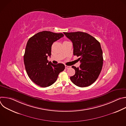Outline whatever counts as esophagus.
<instances>
[{"mask_svg":"<svg viewBox=\"0 0 126 126\" xmlns=\"http://www.w3.org/2000/svg\"><path fill=\"white\" fill-rule=\"evenodd\" d=\"M71 68V66L65 65V68H66V69H68V68Z\"/></svg>","mask_w":126,"mask_h":126,"instance_id":"obj_1","label":"esophagus"}]
</instances>
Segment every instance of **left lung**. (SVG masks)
Here are the masks:
<instances>
[{
  "label": "left lung",
  "mask_w": 126,
  "mask_h": 126,
  "mask_svg": "<svg viewBox=\"0 0 126 126\" xmlns=\"http://www.w3.org/2000/svg\"><path fill=\"white\" fill-rule=\"evenodd\" d=\"M73 43V54L79 57L80 67L72 66L75 70L70 80L75 85L85 87L92 84L98 78L103 64V52L99 42L85 32H64Z\"/></svg>",
  "instance_id": "left-lung-1"
}]
</instances>
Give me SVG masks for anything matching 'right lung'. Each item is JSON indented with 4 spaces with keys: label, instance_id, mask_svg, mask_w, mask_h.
Instances as JSON below:
<instances>
[{
    "label": "right lung",
    "instance_id": "obj_1",
    "mask_svg": "<svg viewBox=\"0 0 126 126\" xmlns=\"http://www.w3.org/2000/svg\"><path fill=\"white\" fill-rule=\"evenodd\" d=\"M64 36L62 33L43 31L28 40L24 55V63L29 78L36 84L47 87L54 83L65 69L61 63L53 64L47 60L51 55L53 42Z\"/></svg>",
    "mask_w": 126,
    "mask_h": 126
}]
</instances>
